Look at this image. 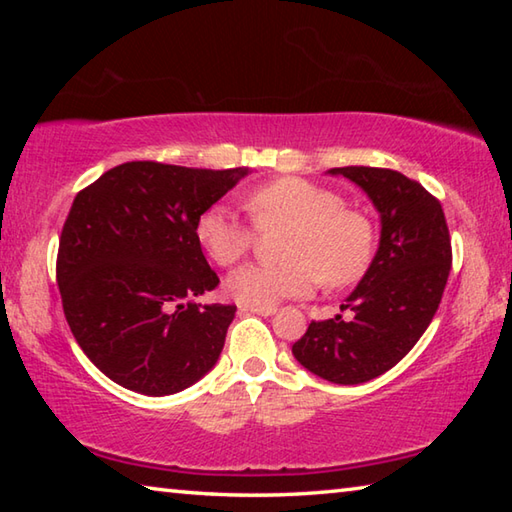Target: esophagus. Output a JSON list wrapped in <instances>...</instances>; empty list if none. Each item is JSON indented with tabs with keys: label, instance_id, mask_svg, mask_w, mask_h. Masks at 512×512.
Masks as SVG:
<instances>
[{
	"label": "esophagus",
	"instance_id": "esophagus-1",
	"mask_svg": "<svg viewBox=\"0 0 512 512\" xmlns=\"http://www.w3.org/2000/svg\"><path fill=\"white\" fill-rule=\"evenodd\" d=\"M241 314H259V316H273L277 307H257V305H239Z\"/></svg>",
	"mask_w": 512,
	"mask_h": 512
}]
</instances>
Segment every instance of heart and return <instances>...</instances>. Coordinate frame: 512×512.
<instances>
[{
  "label": "heart",
  "mask_w": 512,
  "mask_h": 512,
  "mask_svg": "<svg viewBox=\"0 0 512 512\" xmlns=\"http://www.w3.org/2000/svg\"><path fill=\"white\" fill-rule=\"evenodd\" d=\"M246 210L257 225L287 223L280 264H248L225 280V291L244 305L271 307L284 298L307 296L323 277L329 287H345L368 271L375 232L343 198L305 178L287 176L250 189ZM196 239L219 266H232L253 244V228L225 205L198 216Z\"/></svg>",
  "instance_id": "obj_1"
}]
</instances>
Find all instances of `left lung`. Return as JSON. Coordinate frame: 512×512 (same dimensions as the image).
<instances>
[{"label":"left lung","mask_w":512,"mask_h":512,"mask_svg":"<svg viewBox=\"0 0 512 512\" xmlns=\"http://www.w3.org/2000/svg\"><path fill=\"white\" fill-rule=\"evenodd\" d=\"M379 212V246L368 271L341 305L352 311L311 323L293 343L302 368L332 384L354 386L400 363L420 341L443 298L452 241L443 207L400 171L336 167Z\"/></svg>","instance_id":"1"}]
</instances>
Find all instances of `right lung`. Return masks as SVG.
Here are the masks:
<instances>
[{
  "label": "right lung",
  "instance_id": "right-lung-1",
  "mask_svg": "<svg viewBox=\"0 0 512 512\" xmlns=\"http://www.w3.org/2000/svg\"><path fill=\"white\" fill-rule=\"evenodd\" d=\"M248 173L126 162L76 194L56 280L76 343L115 384L162 397L216 366L237 307L196 300L219 284L196 221Z\"/></svg>",
  "mask_w": 512,
  "mask_h": 512
}]
</instances>
